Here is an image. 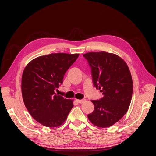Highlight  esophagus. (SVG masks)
Here are the masks:
<instances>
[{"label": "esophagus", "instance_id": "obj_1", "mask_svg": "<svg viewBox=\"0 0 156 156\" xmlns=\"http://www.w3.org/2000/svg\"><path fill=\"white\" fill-rule=\"evenodd\" d=\"M76 101L79 103H83L85 101V100H84V99H83V100H76Z\"/></svg>", "mask_w": 156, "mask_h": 156}]
</instances>
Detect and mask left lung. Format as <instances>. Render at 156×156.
<instances>
[{
    "label": "left lung",
    "instance_id": "1",
    "mask_svg": "<svg viewBox=\"0 0 156 156\" xmlns=\"http://www.w3.org/2000/svg\"><path fill=\"white\" fill-rule=\"evenodd\" d=\"M91 68L94 86L103 98L91 100L94 111L89 120L100 127H110L119 121L128 110L133 93V81L125 61L105 51L84 54Z\"/></svg>",
    "mask_w": 156,
    "mask_h": 156
}]
</instances>
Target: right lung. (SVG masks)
<instances>
[{
  "label": "right lung",
  "mask_w": 156,
  "mask_h": 156,
  "mask_svg": "<svg viewBox=\"0 0 156 156\" xmlns=\"http://www.w3.org/2000/svg\"><path fill=\"white\" fill-rule=\"evenodd\" d=\"M79 54L51 53L31 60L23 71L22 96L28 111L46 127L62 125L73 107V100L55 93Z\"/></svg>",
  "instance_id": "1"
}]
</instances>
